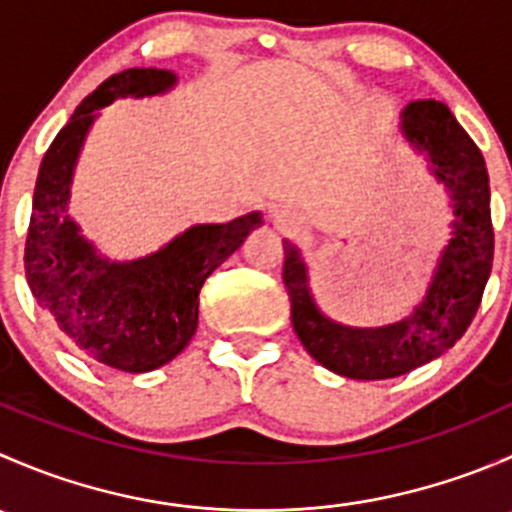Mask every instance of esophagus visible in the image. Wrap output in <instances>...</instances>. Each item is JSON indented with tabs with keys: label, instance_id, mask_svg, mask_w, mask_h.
Instances as JSON below:
<instances>
[{
	"label": "esophagus",
	"instance_id": "esophagus-1",
	"mask_svg": "<svg viewBox=\"0 0 512 512\" xmlns=\"http://www.w3.org/2000/svg\"><path fill=\"white\" fill-rule=\"evenodd\" d=\"M272 220H275L277 227H289V225H292V213H289L287 208H275V213H272Z\"/></svg>",
	"mask_w": 512,
	"mask_h": 512
}]
</instances>
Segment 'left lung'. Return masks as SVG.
<instances>
[{
    "mask_svg": "<svg viewBox=\"0 0 512 512\" xmlns=\"http://www.w3.org/2000/svg\"><path fill=\"white\" fill-rule=\"evenodd\" d=\"M401 133L426 153L433 175L453 200V237L438 260L426 297L406 319L356 329L319 312L307 285V265L285 240V280L292 327L309 354L347 379H394L451 349L471 327L493 265L490 185L483 153L446 103L418 98L401 111Z\"/></svg>",
    "mask_w": 512,
    "mask_h": 512,
    "instance_id": "8db88e82",
    "label": "left lung"
}]
</instances>
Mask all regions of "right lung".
Listing matches in <instances>:
<instances>
[{
	"instance_id": "add662e5",
	"label": "right lung",
	"mask_w": 512,
	"mask_h": 512,
	"mask_svg": "<svg viewBox=\"0 0 512 512\" xmlns=\"http://www.w3.org/2000/svg\"><path fill=\"white\" fill-rule=\"evenodd\" d=\"M175 81L165 69H126L81 101L41 160L24 247L29 289L66 342L128 374L158 369L188 347L198 329L203 282L262 225L260 213L223 225H193L153 255L111 262L66 215L74 165L94 111L116 98L163 94Z\"/></svg>"
}]
</instances>
